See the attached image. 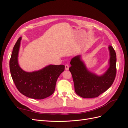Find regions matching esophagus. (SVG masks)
Instances as JSON below:
<instances>
[{
	"label": "esophagus",
	"instance_id": "esophagus-1",
	"mask_svg": "<svg viewBox=\"0 0 128 128\" xmlns=\"http://www.w3.org/2000/svg\"><path fill=\"white\" fill-rule=\"evenodd\" d=\"M69 67V66L68 64H66L65 65V69H66V70H68Z\"/></svg>",
	"mask_w": 128,
	"mask_h": 128
}]
</instances>
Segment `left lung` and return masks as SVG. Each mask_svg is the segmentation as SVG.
Here are the masks:
<instances>
[{"mask_svg": "<svg viewBox=\"0 0 128 128\" xmlns=\"http://www.w3.org/2000/svg\"><path fill=\"white\" fill-rule=\"evenodd\" d=\"M110 53V67L103 75L98 76L88 70L80 56L74 57L69 67L77 94L84 98L98 96L109 88L116 74V55L111 45L108 46Z\"/></svg>", "mask_w": 128, "mask_h": 128, "instance_id": "left-lung-1", "label": "left lung"}]
</instances>
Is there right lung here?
Returning a JSON list of instances; mask_svg holds the SVG:
<instances>
[{
	"instance_id": "obj_1",
	"label": "right lung",
	"mask_w": 128,
	"mask_h": 128,
	"mask_svg": "<svg viewBox=\"0 0 128 128\" xmlns=\"http://www.w3.org/2000/svg\"><path fill=\"white\" fill-rule=\"evenodd\" d=\"M20 37L15 43L10 61L11 76L18 90L22 94L34 99H42L54 92L58 77L64 70V66L50 64L40 70L26 72L18 64Z\"/></svg>"
}]
</instances>
